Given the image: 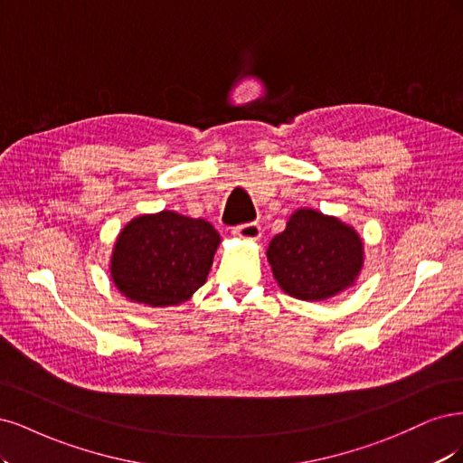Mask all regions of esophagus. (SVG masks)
<instances>
[{"mask_svg":"<svg viewBox=\"0 0 463 463\" xmlns=\"http://www.w3.org/2000/svg\"><path fill=\"white\" fill-rule=\"evenodd\" d=\"M232 234L238 238H244V241H256V238L261 236V227L258 222H244V225L234 227Z\"/></svg>","mask_w":463,"mask_h":463,"instance_id":"34e87169","label":"esophagus"}]
</instances>
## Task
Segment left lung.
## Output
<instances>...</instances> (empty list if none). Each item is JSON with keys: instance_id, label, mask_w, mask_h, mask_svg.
<instances>
[{"instance_id": "8db88e82", "label": "left lung", "mask_w": 463, "mask_h": 463, "mask_svg": "<svg viewBox=\"0 0 463 463\" xmlns=\"http://www.w3.org/2000/svg\"><path fill=\"white\" fill-rule=\"evenodd\" d=\"M279 287L298 300H326L352 287L364 265V244L345 222L298 210L267 248Z\"/></svg>"}]
</instances>
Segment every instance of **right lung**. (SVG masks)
I'll return each instance as SVG.
<instances>
[{
    "mask_svg": "<svg viewBox=\"0 0 463 463\" xmlns=\"http://www.w3.org/2000/svg\"><path fill=\"white\" fill-rule=\"evenodd\" d=\"M219 242V232L203 219L175 212L137 217L117 238L111 279L134 302L176 306L203 285Z\"/></svg>",
    "mask_w": 463,
    "mask_h": 463,
    "instance_id": "obj_1",
    "label": "right lung"
}]
</instances>
